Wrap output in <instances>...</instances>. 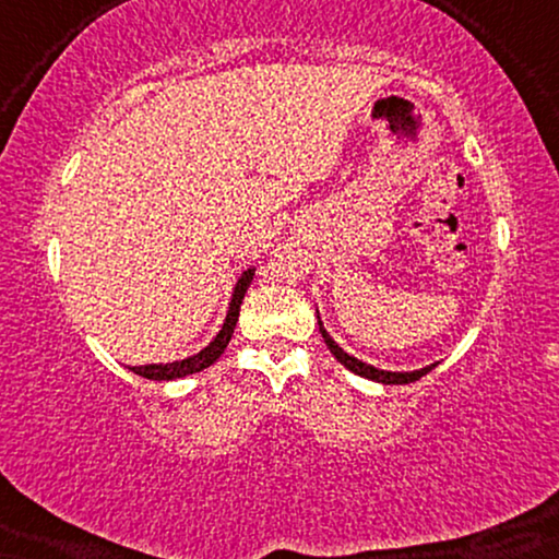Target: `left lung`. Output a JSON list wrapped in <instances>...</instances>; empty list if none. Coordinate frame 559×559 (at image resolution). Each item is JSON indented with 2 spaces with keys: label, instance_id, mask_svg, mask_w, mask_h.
I'll list each match as a JSON object with an SVG mask.
<instances>
[{
  "label": "left lung",
  "instance_id": "left-lung-1",
  "mask_svg": "<svg viewBox=\"0 0 559 559\" xmlns=\"http://www.w3.org/2000/svg\"><path fill=\"white\" fill-rule=\"evenodd\" d=\"M318 325H320V333H323V341H325V346L331 348V354L338 358V361L346 366L348 371H354V373H358V377H364V379H371V381H379V384H412V381H417V379H423L425 373H430L435 366L438 364H430V366H425V369H417V371H384V369H377V366H371V364H364V361H358L356 356H350V354H346V350H343L338 343H335L331 335H328V331L323 328V323H320V316H318Z\"/></svg>",
  "mask_w": 559,
  "mask_h": 559
}]
</instances>
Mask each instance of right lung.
Segmentation results:
<instances>
[{
  "instance_id": "add662e5",
  "label": "right lung",
  "mask_w": 559,
  "mask_h": 559,
  "mask_svg": "<svg viewBox=\"0 0 559 559\" xmlns=\"http://www.w3.org/2000/svg\"><path fill=\"white\" fill-rule=\"evenodd\" d=\"M251 280H254V270H247L236 282L234 287V295H231V302H228V312H226V320L224 325H221V331L216 338H213L209 346L203 350H198L195 356H188L182 358V361H173V364H147V366H129L134 373H140L144 379H155V381H170V379H180V377H188V373H198L203 369H209V366L216 361V358L224 354L228 341H231L234 335V328H236V320H239V310H241V300L243 295H247V289L251 285Z\"/></svg>"
}]
</instances>
